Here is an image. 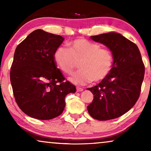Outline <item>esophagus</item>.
Returning a JSON list of instances; mask_svg holds the SVG:
<instances>
[{
	"instance_id": "esophagus-1",
	"label": "esophagus",
	"mask_w": 151,
	"mask_h": 151,
	"mask_svg": "<svg viewBox=\"0 0 151 151\" xmlns=\"http://www.w3.org/2000/svg\"><path fill=\"white\" fill-rule=\"evenodd\" d=\"M76 90H77L78 92H81V91H83V88H80V87H77V88H76Z\"/></svg>"
}]
</instances>
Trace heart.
Instances as JSON below:
<instances>
[{
    "instance_id": "heart-1",
    "label": "heart",
    "mask_w": 151,
    "mask_h": 151,
    "mask_svg": "<svg viewBox=\"0 0 151 151\" xmlns=\"http://www.w3.org/2000/svg\"><path fill=\"white\" fill-rule=\"evenodd\" d=\"M54 60L64 73L71 75L80 63V71L71 78L79 85L105 79L112 69L113 56L108 49L86 39L78 38L69 43V48L59 47L55 51Z\"/></svg>"
}]
</instances>
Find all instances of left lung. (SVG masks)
Returning <instances> with one entry per match:
<instances>
[{
	"label": "left lung",
	"mask_w": 151,
	"mask_h": 151,
	"mask_svg": "<svg viewBox=\"0 0 151 151\" xmlns=\"http://www.w3.org/2000/svg\"><path fill=\"white\" fill-rule=\"evenodd\" d=\"M112 52L113 65L108 76L87 88L94 95L88 112L100 121L119 117L128 112L139 98L145 67L137 45L115 32L91 37Z\"/></svg>",
	"instance_id": "1"
}]
</instances>
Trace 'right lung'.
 I'll return each instance as SVG.
<instances>
[{
  "label": "right lung",
  "mask_w": 151,
  "mask_h": 151,
  "mask_svg": "<svg viewBox=\"0 0 151 151\" xmlns=\"http://www.w3.org/2000/svg\"><path fill=\"white\" fill-rule=\"evenodd\" d=\"M63 40L59 35L36 29L16 49L10 71L14 96L22 111L33 118L47 120L59 116L66 96L76 91L53 58Z\"/></svg>",
  "instance_id": "obj_1"
}]
</instances>
